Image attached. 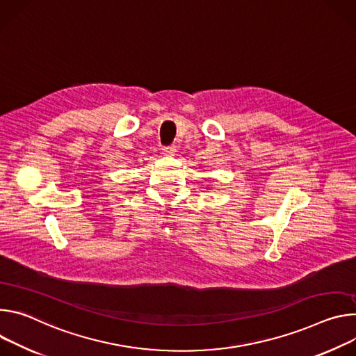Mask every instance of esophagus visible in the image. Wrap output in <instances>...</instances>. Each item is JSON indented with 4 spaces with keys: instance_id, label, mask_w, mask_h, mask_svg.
Here are the masks:
<instances>
[{
    "instance_id": "34e87169",
    "label": "esophagus",
    "mask_w": 356,
    "mask_h": 356,
    "mask_svg": "<svg viewBox=\"0 0 356 356\" xmlns=\"http://www.w3.org/2000/svg\"><path fill=\"white\" fill-rule=\"evenodd\" d=\"M177 152V147L175 145H170V147H164L163 148V154L167 156H174Z\"/></svg>"
}]
</instances>
